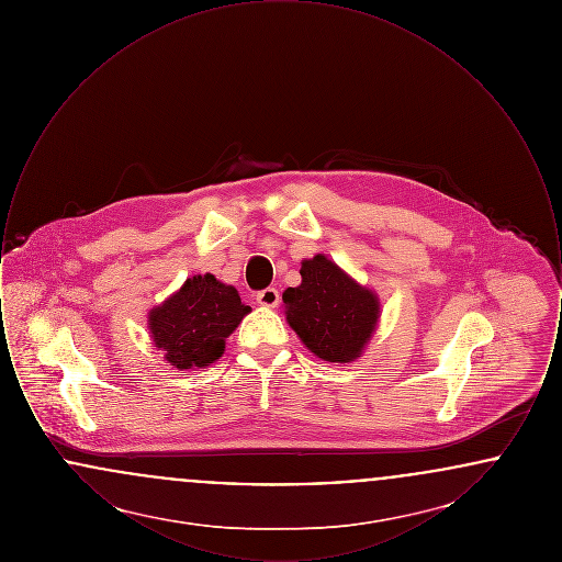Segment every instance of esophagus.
Here are the masks:
<instances>
[{"instance_id": "obj_1", "label": "esophagus", "mask_w": 562, "mask_h": 562, "mask_svg": "<svg viewBox=\"0 0 562 562\" xmlns=\"http://www.w3.org/2000/svg\"><path fill=\"white\" fill-rule=\"evenodd\" d=\"M278 301H280V293L276 289H271V286L257 293V303L263 305V307H276Z\"/></svg>"}]
</instances>
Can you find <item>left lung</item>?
<instances>
[{"label": "left lung", "mask_w": 562, "mask_h": 562, "mask_svg": "<svg viewBox=\"0 0 562 562\" xmlns=\"http://www.w3.org/2000/svg\"><path fill=\"white\" fill-rule=\"evenodd\" d=\"M301 284L282 293L286 322L326 362H351L373 337L379 299L324 255L301 263Z\"/></svg>", "instance_id": "left-lung-1"}]
</instances>
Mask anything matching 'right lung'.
Listing matches in <instances>:
<instances>
[{
	"label": "right lung",
	"instance_id": "1",
	"mask_svg": "<svg viewBox=\"0 0 562 562\" xmlns=\"http://www.w3.org/2000/svg\"><path fill=\"white\" fill-rule=\"evenodd\" d=\"M250 312L240 294L213 273L188 278L186 284L149 312L154 346L175 369L211 367L225 351V339Z\"/></svg>",
	"mask_w": 562,
	"mask_h": 562
}]
</instances>
